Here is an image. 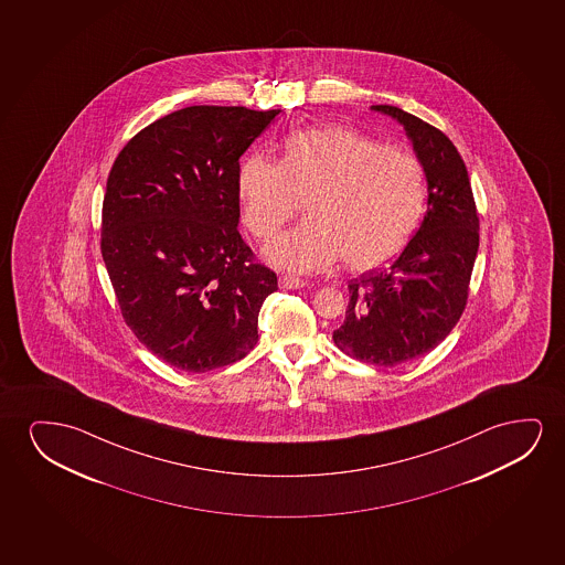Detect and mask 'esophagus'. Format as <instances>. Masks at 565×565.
Listing matches in <instances>:
<instances>
[{"mask_svg":"<svg viewBox=\"0 0 565 565\" xmlns=\"http://www.w3.org/2000/svg\"><path fill=\"white\" fill-rule=\"evenodd\" d=\"M307 286L302 279L294 278V276H281L279 278V287H284V289H301V287Z\"/></svg>","mask_w":565,"mask_h":565,"instance_id":"esophagus-1","label":"esophagus"}]
</instances>
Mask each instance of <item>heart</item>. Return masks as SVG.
<instances>
[{"mask_svg":"<svg viewBox=\"0 0 565 565\" xmlns=\"http://www.w3.org/2000/svg\"><path fill=\"white\" fill-rule=\"evenodd\" d=\"M243 222L271 241L307 201L310 220L276 241L266 256L279 268L322 270L345 258L374 270L407 247L425 210V170L402 147L338 125L295 132L281 163L255 152L237 175Z\"/></svg>","mask_w":565,"mask_h":565,"instance_id":"1","label":"heart"}]
</instances>
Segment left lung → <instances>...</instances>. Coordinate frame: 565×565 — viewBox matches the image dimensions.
Segmentation results:
<instances>
[{"mask_svg":"<svg viewBox=\"0 0 565 565\" xmlns=\"http://www.w3.org/2000/svg\"><path fill=\"white\" fill-rule=\"evenodd\" d=\"M403 125L425 170V220L390 268L349 284L333 343L345 355L395 366L433 351L463 315L479 250V216L469 173L454 142L395 106H372Z\"/></svg>","mask_w":565,"mask_h":565,"instance_id":"obj_1","label":"left lung"}]
</instances>
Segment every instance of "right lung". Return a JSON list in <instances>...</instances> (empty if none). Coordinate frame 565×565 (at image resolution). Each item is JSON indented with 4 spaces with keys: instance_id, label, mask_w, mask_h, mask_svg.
Segmentation results:
<instances>
[{
    "instance_id": "right-lung-1",
    "label": "right lung",
    "mask_w": 565,
    "mask_h": 565,
    "mask_svg": "<svg viewBox=\"0 0 565 565\" xmlns=\"http://www.w3.org/2000/svg\"><path fill=\"white\" fill-rule=\"evenodd\" d=\"M278 114L178 109L137 132L109 171L102 256L119 309L140 343L179 371L235 363L258 341V312L278 278L237 232V175Z\"/></svg>"
}]
</instances>
